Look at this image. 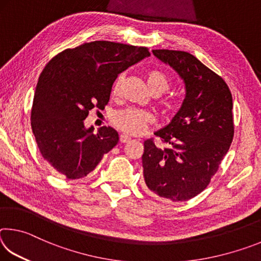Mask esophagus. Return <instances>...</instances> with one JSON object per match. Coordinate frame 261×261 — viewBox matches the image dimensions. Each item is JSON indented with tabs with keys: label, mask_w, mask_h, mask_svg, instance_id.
Listing matches in <instances>:
<instances>
[{
	"label": "esophagus",
	"mask_w": 261,
	"mask_h": 261,
	"mask_svg": "<svg viewBox=\"0 0 261 261\" xmlns=\"http://www.w3.org/2000/svg\"><path fill=\"white\" fill-rule=\"evenodd\" d=\"M131 140V138L130 137H127V136H125V135H121L120 136V141L122 144H125V143H129V141Z\"/></svg>",
	"instance_id": "34e87169"
}]
</instances>
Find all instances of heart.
I'll return each mask as SVG.
<instances>
[{
	"label": "heart",
	"instance_id": "1",
	"mask_svg": "<svg viewBox=\"0 0 261 261\" xmlns=\"http://www.w3.org/2000/svg\"><path fill=\"white\" fill-rule=\"evenodd\" d=\"M124 74H118L113 84L112 94L113 96H118L121 93ZM147 85L154 95H161L169 90L171 86V79L161 70H151L146 73ZM162 107L165 112H169L174 108L173 100H165L162 102ZM154 123V116L145 110L136 108H125L115 112L112 116V124L117 130L129 136H139L146 131L149 125Z\"/></svg>",
	"mask_w": 261,
	"mask_h": 261
}]
</instances>
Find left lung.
Listing matches in <instances>:
<instances>
[{
    "mask_svg": "<svg viewBox=\"0 0 261 261\" xmlns=\"http://www.w3.org/2000/svg\"><path fill=\"white\" fill-rule=\"evenodd\" d=\"M185 83L184 102L169 125L144 141L147 188L163 199L185 201L204 191L219 170L233 138L232 96L223 78L192 54L154 49Z\"/></svg>",
    "mask_w": 261,
    "mask_h": 261,
    "instance_id": "left-lung-1",
    "label": "left lung"
}]
</instances>
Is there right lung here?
Returning a JSON list of instances; mask_svg holds the SVG:
<instances>
[{"label": "right lung", "instance_id": "add662e5", "mask_svg": "<svg viewBox=\"0 0 261 261\" xmlns=\"http://www.w3.org/2000/svg\"><path fill=\"white\" fill-rule=\"evenodd\" d=\"M149 55L147 47L113 41L85 42L48 62L35 88L31 126L42 158L57 174L79 179L116 146L118 134L102 126L93 134L84 120L109 102L118 74Z\"/></svg>", "mask_w": 261, "mask_h": 261}]
</instances>
